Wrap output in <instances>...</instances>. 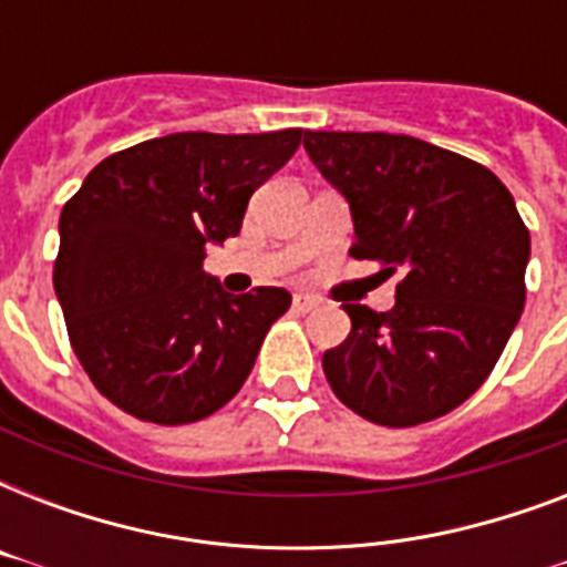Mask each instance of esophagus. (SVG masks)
Masks as SVG:
<instances>
[{
	"label": "esophagus",
	"instance_id": "34e87169",
	"mask_svg": "<svg viewBox=\"0 0 567 567\" xmlns=\"http://www.w3.org/2000/svg\"><path fill=\"white\" fill-rule=\"evenodd\" d=\"M291 306H293V311H297V315H309V311L318 309L320 300H318V297H302V293H300V297H293Z\"/></svg>",
	"mask_w": 567,
	"mask_h": 567
}]
</instances>
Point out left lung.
I'll list each match as a JSON object with an SVG mask.
<instances>
[{
  "label": "left lung",
  "instance_id": "obj_1",
  "mask_svg": "<svg viewBox=\"0 0 567 567\" xmlns=\"http://www.w3.org/2000/svg\"><path fill=\"white\" fill-rule=\"evenodd\" d=\"M302 146L350 203V256L400 274L391 311L344 302L350 336L323 353L347 409L417 426L483 385L527 302L529 229L488 167L409 135L306 132Z\"/></svg>",
  "mask_w": 567,
  "mask_h": 567
}]
</instances>
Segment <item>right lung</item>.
Wrapping results in <instances>:
<instances>
[{"mask_svg":"<svg viewBox=\"0 0 567 567\" xmlns=\"http://www.w3.org/2000/svg\"><path fill=\"white\" fill-rule=\"evenodd\" d=\"M300 141L302 128L153 137L109 155L66 199L52 282L75 359L117 409L179 426L247 382L291 293L231 297L205 276V247L238 235L249 196Z\"/></svg>","mask_w":567,"mask_h":567,"instance_id":"right-lung-1","label":"right lung"}]
</instances>
